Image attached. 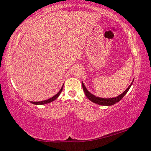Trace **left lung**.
<instances>
[{
	"instance_id": "left-lung-1",
	"label": "left lung",
	"mask_w": 151,
	"mask_h": 151,
	"mask_svg": "<svg viewBox=\"0 0 151 151\" xmlns=\"http://www.w3.org/2000/svg\"><path fill=\"white\" fill-rule=\"evenodd\" d=\"M134 81V79L133 80V81L131 83V84L129 86H128V88L127 89L125 90L124 92L119 95V96H117L116 97H114V98H108V99H106V98H101V97H96L94 95H93L92 93H91L90 92L88 91V90L86 89V86H84V83L82 82V86L83 88V91L84 93H85L86 96L88 97V99H90V100L94 102L95 104H97L99 105H102V106H112L113 104H115L117 102H119L121 99H122L124 97V95H126L127 91L129 90V88H131V85L133 84V83Z\"/></svg>"
}]
</instances>
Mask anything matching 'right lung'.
Instances as JSON below:
<instances>
[{"label": "right lung", "instance_id": "obj_1", "mask_svg": "<svg viewBox=\"0 0 151 151\" xmlns=\"http://www.w3.org/2000/svg\"><path fill=\"white\" fill-rule=\"evenodd\" d=\"M64 85V84H63ZM63 85L62 86L61 90L59 91V92L54 95V96H53L52 97H51L49 99H47V100H45V101H39V102H32V101H31L30 102L33 104H35V105H43V104H48V103H50V102H52L56 100V99L59 97V95H60L61 92L62 91V90H63Z\"/></svg>", "mask_w": 151, "mask_h": 151}]
</instances>
